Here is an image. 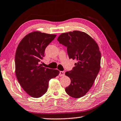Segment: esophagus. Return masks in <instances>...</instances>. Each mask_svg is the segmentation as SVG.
Instances as JSON below:
<instances>
[{"label": "esophagus", "mask_w": 121, "mask_h": 121, "mask_svg": "<svg viewBox=\"0 0 121 121\" xmlns=\"http://www.w3.org/2000/svg\"><path fill=\"white\" fill-rule=\"evenodd\" d=\"M65 71H60V73H59V76H65Z\"/></svg>", "instance_id": "esophagus-1"}]
</instances>
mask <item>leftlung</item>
<instances>
[{
  "label": "left lung",
  "mask_w": 121,
  "mask_h": 121,
  "mask_svg": "<svg viewBox=\"0 0 121 121\" xmlns=\"http://www.w3.org/2000/svg\"><path fill=\"white\" fill-rule=\"evenodd\" d=\"M57 40L67 47L69 58L77 61L72 70L65 73L71 80L65 91L73 98L82 97L91 89L99 72L101 53L99 46L89 35L79 31L63 33Z\"/></svg>",
  "instance_id": "left-lung-1"
}]
</instances>
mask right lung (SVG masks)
<instances>
[{"label":"right lung","instance_id":"add662e5","mask_svg":"<svg viewBox=\"0 0 121 121\" xmlns=\"http://www.w3.org/2000/svg\"><path fill=\"white\" fill-rule=\"evenodd\" d=\"M56 35L34 31L22 39L15 56L16 76L26 92L34 98H39L48 91L49 81L60 73L56 69L39 65L45 48Z\"/></svg>","mask_w":121,"mask_h":121}]
</instances>
